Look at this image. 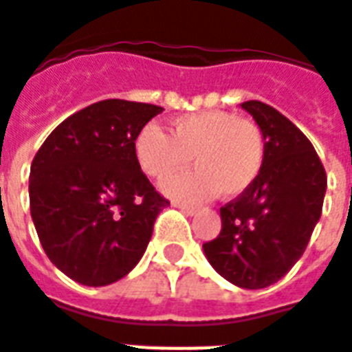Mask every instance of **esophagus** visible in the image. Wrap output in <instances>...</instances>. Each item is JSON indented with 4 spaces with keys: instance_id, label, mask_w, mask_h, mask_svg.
I'll list each match as a JSON object with an SVG mask.
<instances>
[{
    "instance_id": "obj_1",
    "label": "esophagus",
    "mask_w": 352,
    "mask_h": 352,
    "mask_svg": "<svg viewBox=\"0 0 352 352\" xmlns=\"http://www.w3.org/2000/svg\"><path fill=\"white\" fill-rule=\"evenodd\" d=\"M173 207L175 209H179V211H183L184 214H196L198 213V209L196 207H192V206H186V204H179V201H173Z\"/></svg>"
}]
</instances>
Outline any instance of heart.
Returning <instances> with one entry per match:
<instances>
[{
  "instance_id": "obj_1",
  "label": "heart",
  "mask_w": 352,
  "mask_h": 352,
  "mask_svg": "<svg viewBox=\"0 0 352 352\" xmlns=\"http://www.w3.org/2000/svg\"><path fill=\"white\" fill-rule=\"evenodd\" d=\"M139 168L154 181L183 169L190 156L196 169L162 184L168 196L183 201H206L221 192L237 198L251 188L264 168V135L254 122L228 111H199L177 116L169 135L143 126L133 141Z\"/></svg>"
}]
</instances>
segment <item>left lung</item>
I'll list each match as a JSON object with an SVG mask.
<instances>
[{"label":"left lung","mask_w":352,"mask_h":352,"mask_svg":"<svg viewBox=\"0 0 352 352\" xmlns=\"http://www.w3.org/2000/svg\"><path fill=\"white\" fill-rule=\"evenodd\" d=\"M241 109L264 135V168L249 190L221 207V234L204 252L232 285L256 290L302 258L322 213L326 171L309 139L277 109L256 100Z\"/></svg>","instance_id":"obj_1"}]
</instances>
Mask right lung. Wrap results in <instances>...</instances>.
I'll list each match as a JSON object with an SVG mask.
<instances>
[{
	"instance_id": "1",
	"label": "right lung",
	"mask_w": 352,
	"mask_h": 352,
	"mask_svg": "<svg viewBox=\"0 0 352 352\" xmlns=\"http://www.w3.org/2000/svg\"><path fill=\"white\" fill-rule=\"evenodd\" d=\"M164 109L103 100L45 139L30 171V211L50 262L69 279L105 287L135 267L169 206L139 168L133 141Z\"/></svg>"
}]
</instances>
